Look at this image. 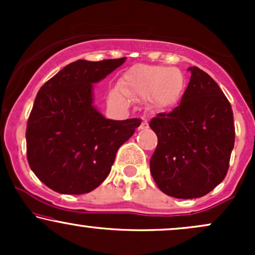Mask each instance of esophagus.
<instances>
[{
    "label": "esophagus",
    "instance_id": "34e87169",
    "mask_svg": "<svg viewBox=\"0 0 255 255\" xmlns=\"http://www.w3.org/2000/svg\"><path fill=\"white\" fill-rule=\"evenodd\" d=\"M147 127H148L147 119H146V118H142V122H141V125H140L139 129H146V128H147Z\"/></svg>",
    "mask_w": 255,
    "mask_h": 255
}]
</instances>
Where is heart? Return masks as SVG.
<instances>
[{
  "label": "heart",
  "mask_w": 255,
  "mask_h": 255,
  "mask_svg": "<svg viewBox=\"0 0 255 255\" xmlns=\"http://www.w3.org/2000/svg\"><path fill=\"white\" fill-rule=\"evenodd\" d=\"M184 90L183 74L176 68L150 64H136L120 80L109 97L116 103H125L126 96L133 99L148 98L157 109L175 105Z\"/></svg>",
  "instance_id": "b5f03b06"
}]
</instances>
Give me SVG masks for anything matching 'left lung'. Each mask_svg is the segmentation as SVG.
<instances>
[{
	"instance_id": "obj_1",
	"label": "left lung",
	"mask_w": 255,
	"mask_h": 255,
	"mask_svg": "<svg viewBox=\"0 0 255 255\" xmlns=\"http://www.w3.org/2000/svg\"><path fill=\"white\" fill-rule=\"evenodd\" d=\"M181 103L150 122L158 144L150 159L158 188L178 199L204 197L224 180L235 142L231 105L207 73L189 67Z\"/></svg>"
}]
</instances>
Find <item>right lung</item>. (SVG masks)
Segmentation results:
<instances>
[{"mask_svg": "<svg viewBox=\"0 0 255 255\" xmlns=\"http://www.w3.org/2000/svg\"><path fill=\"white\" fill-rule=\"evenodd\" d=\"M126 57L78 60L38 91L26 128L31 170L52 191L85 194L107 178L116 152L141 121L107 119L93 105V84L124 64Z\"/></svg>", "mask_w": 255, "mask_h": 255, "instance_id": "1", "label": "right lung"}]
</instances>
